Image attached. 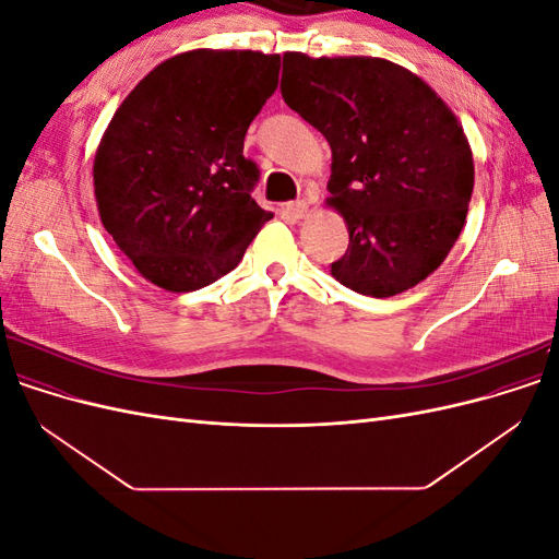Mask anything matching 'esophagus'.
<instances>
[{"mask_svg":"<svg viewBox=\"0 0 559 559\" xmlns=\"http://www.w3.org/2000/svg\"><path fill=\"white\" fill-rule=\"evenodd\" d=\"M284 210H286V214L294 216V218H306L308 216V202L296 200V202H289V205H286Z\"/></svg>","mask_w":559,"mask_h":559,"instance_id":"34e87169","label":"esophagus"}]
</instances>
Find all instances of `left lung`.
<instances>
[{
  "mask_svg": "<svg viewBox=\"0 0 559 559\" xmlns=\"http://www.w3.org/2000/svg\"><path fill=\"white\" fill-rule=\"evenodd\" d=\"M280 91L333 154L326 205L343 214L349 247L331 275L373 298L427 280L460 238L473 193L456 116L419 76L382 58L292 50Z\"/></svg>",
  "mask_w": 559,
  "mask_h": 559,
  "instance_id": "obj_1",
  "label": "left lung"
}]
</instances>
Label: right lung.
<instances>
[{"instance_id": "right-lung-1", "label": "right lung", "mask_w": 559, "mask_h": 559, "mask_svg": "<svg viewBox=\"0 0 559 559\" xmlns=\"http://www.w3.org/2000/svg\"><path fill=\"white\" fill-rule=\"evenodd\" d=\"M280 56L198 48L151 70L116 109L93 163L103 226L165 292L224 277L273 214L245 134L275 93Z\"/></svg>"}]
</instances>
